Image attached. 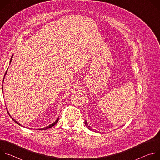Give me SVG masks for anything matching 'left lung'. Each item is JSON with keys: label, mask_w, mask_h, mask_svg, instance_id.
<instances>
[{"label": "left lung", "mask_w": 160, "mask_h": 160, "mask_svg": "<svg viewBox=\"0 0 160 160\" xmlns=\"http://www.w3.org/2000/svg\"><path fill=\"white\" fill-rule=\"evenodd\" d=\"M85 125H86V126H87V127H88V129H90V130H92V128H89V127H89V126H88V124H87V122H86V121H85Z\"/></svg>", "instance_id": "left-lung-1"}]
</instances>
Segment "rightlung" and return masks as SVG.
Returning <instances> with one entry per match:
<instances>
[{
  "mask_svg": "<svg viewBox=\"0 0 160 160\" xmlns=\"http://www.w3.org/2000/svg\"><path fill=\"white\" fill-rule=\"evenodd\" d=\"M12 57H11V60H10V62H11V59H12ZM7 72H8V70L6 72V73H5V75H6V73H7ZM5 75H4V77H5ZM3 82H4V80H3ZM2 88H3V87H2ZM12 120L17 123V124H18V125H21L20 123H19L18 122H16L15 120H14L13 118H12ZM58 120H59V118H58L53 123H52L51 125H49V126H48V127H45V128H41V130H46V129H48V128H50L51 127H53V126H54L57 123H58Z\"/></svg>",
  "mask_w": 160,
  "mask_h": 160,
  "instance_id": "1",
  "label": "right lung"
}]
</instances>
